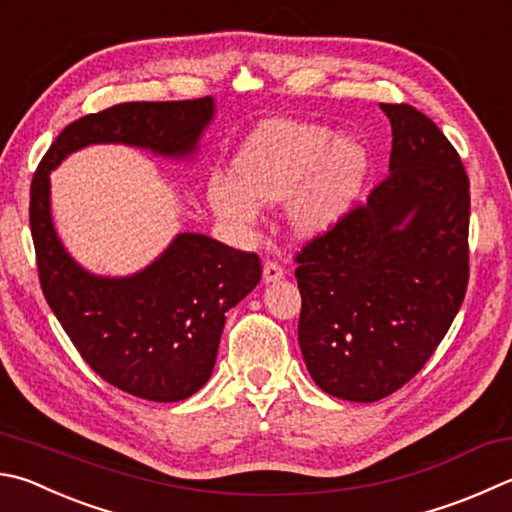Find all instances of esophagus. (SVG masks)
<instances>
[{
    "instance_id": "34e87169",
    "label": "esophagus",
    "mask_w": 512,
    "mask_h": 512,
    "mask_svg": "<svg viewBox=\"0 0 512 512\" xmlns=\"http://www.w3.org/2000/svg\"><path fill=\"white\" fill-rule=\"evenodd\" d=\"M282 277H284V268L280 264H277V262H266L264 264V282L266 284L282 280Z\"/></svg>"
}]
</instances>
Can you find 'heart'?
<instances>
[{
	"instance_id": "heart-1",
	"label": "heart",
	"mask_w": 512,
	"mask_h": 512,
	"mask_svg": "<svg viewBox=\"0 0 512 512\" xmlns=\"http://www.w3.org/2000/svg\"><path fill=\"white\" fill-rule=\"evenodd\" d=\"M369 172L365 145L329 127L271 120L250 134L235 159L237 183L212 176L208 201L219 217L253 224L259 203L288 199V224L300 237L336 228L353 208Z\"/></svg>"
}]
</instances>
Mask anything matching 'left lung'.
Masks as SVG:
<instances>
[{"mask_svg": "<svg viewBox=\"0 0 512 512\" xmlns=\"http://www.w3.org/2000/svg\"><path fill=\"white\" fill-rule=\"evenodd\" d=\"M392 123L389 174L295 255L297 340L322 392L374 403L412 380L468 288L470 181L457 150L412 105Z\"/></svg>", "mask_w": 512, "mask_h": 512, "instance_id": "obj_1", "label": "left lung"}]
</instances>
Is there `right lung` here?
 <instances>
[{
  "label": "right lung",
  "instance_id": "obj_1",
  "mask_svg": "<svg viewBox=\"0 0 512 512\" xmlns=\"http://www.w3.org/2000/svg\"><path fill=\"white\" fill-rule=\"evenodd\" d=\"M215 100L123 102L67 125L31 183V235L42 293L96 374L123 392L174 403L208 383L226 313L262 280L255 253L181 232L143 271L102 277L64 250L51 219V181L71 152L123 143L170 159L197 152Z\"/></svg>",
  "mask_w": 512,
  "mask_h": 512
}]
</instances>
